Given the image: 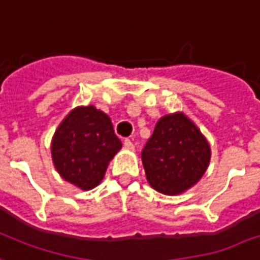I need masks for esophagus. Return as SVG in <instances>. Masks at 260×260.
<instances>
[{"label":"esophagus","mask_w":260,"mask_h":260,"mask_svg":"<svg viewBox=\"0 0 260 260\" xmlns=\"http://www.w3.org/2000/svg\"><path fill=\"white\" fill-rule=\"evenodd\" d=\"M124 147H125L126 150H134L135 146H134V143L131 142L129 139H125V140H124Z\"/></svg>","instance_id":"1"}]
</instances>
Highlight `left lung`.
Returning a JSON list of instances; mask_svg holds the SVG:
<instances>
[{
	"mask_svg": "<svg viewBox=\"0 0 260 260\" xmlns=\"http://www.w3.org/2000/svg\"><path fill=\"white\" fill-rule=\"evenodd\" d=\"M210 158L207 139L184 113L159 118L142 151L148 184L165 195L193 187L207 170Z\"/></svg>",
	"mask_w": 260,
	"mask_h": 260,
	"instance_id": "left-lung-1",
	"label": "left lung"
}]
</instances>
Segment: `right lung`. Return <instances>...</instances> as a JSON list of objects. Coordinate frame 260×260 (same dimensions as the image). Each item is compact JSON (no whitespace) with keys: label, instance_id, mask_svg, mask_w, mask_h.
Masks as SVG:
<instances>
[{"label":"right lung","instance_id":"obj_1","mask_svg":"<svg viewBox=\"0 0 260 260\" xmlns=\"http://www.w3.org/2000/svg\"><path fill=\"white\" fill-rule=\"evenodd\" d=\"M108 114L79 106L65 117L51 140V158L65 181L88 191L98 185L121 148Z\"/></svg>","mask_w":260,"mask_h":260}]
</instances>
